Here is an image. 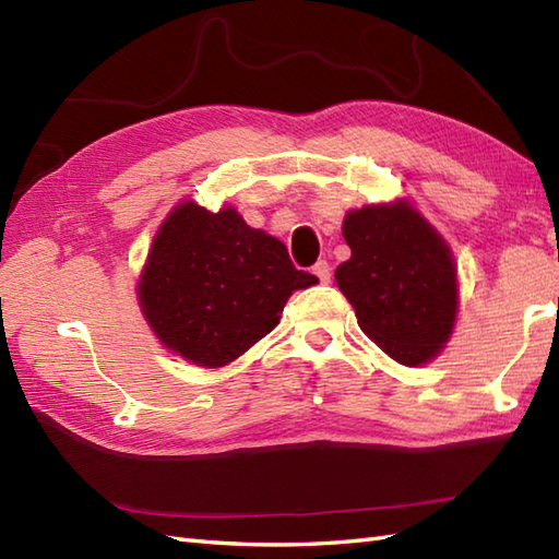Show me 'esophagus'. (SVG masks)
Here are the masks:
<instances>
[{
  "instance_id": "obj_1",
  "label": "esophagus",
  "mask_w": 559,
  "mask_h": 559,
  "mask_svg": "<svg viewBox=\"0 0 559 559\" xmlns=\"http://www.w3.org/2000/svg\"><path fill=\"white\" fill-rule=\"evenodd\" d=\"M312 273L324 283V286H326V283H331V266L326 264V261H317V264L312 266Z\"/></svg>"
}]
</instances>
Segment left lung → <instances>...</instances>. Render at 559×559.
<instances>
[{
	"instance_id": "1",
	"label": "left lung",
	"mask_w": 559,
	"mask_h": 559,
	"mask_svg": "<svg viewBox=\"0 0 559 559\" xmlns=\"http://www.w3.org/2000/svg\"><path fill=\"white\" fill-rule=\"evenodd\" d=\"M350 259L336 283L365 336L406 367L435 360L456 324L459 281L451 249L411 201L348 211Z\"/></svg>"
}]
</instances>
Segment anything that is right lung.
Instances as JSON below:
<instances>
[{
    "mask_svg": "<svg viewBox=\"0 0 559 559\" xmlns=\"http://www.w3.org/2000/svg\"><path fill=\"white\" fill-rule=\"evenodd\" d=\"M314 283L286 245L233 206L213 213L182 201L153 237L136 295L165 348L216 370L273 331L293 290Z\"/></svg>",
    "mask_w": 559,
    "mask_h": 559,
    "instance_id": "obj_1",
    "label": "right lung"
}]
</instances>
